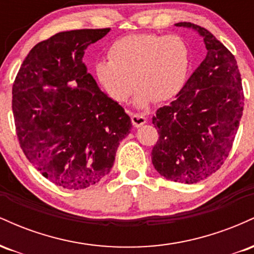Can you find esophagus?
<instances>
[{
	"label": "esophagus",
	"instance_id": "34e87169",
	"mask_svg": "<svg viewBox=\"0 0 254 254\" xmlns=\"http://www.w3.org/2000/svg\"><path fill=\"white\" fill-rule=\"evenodd\" d=\"M131 122H132L133 127H142V125L145 124V122H147V118L144 117V116L142 115H138V113H136V115H131Z\"/></svg>",
	"mask_w": 254,
	"mask_h": 254
}]
</instances>
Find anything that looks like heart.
<instances>
[{
    "label": "heart",
    "instance_id": "obj_1",
    "mask_svg": "<svg viewBox=\"0 0 254 254\" xmlns=\"http://www.w3.org/2000/svg\"><path fill=\"white\" fill-rule=\"evenodd\" d=\"M191 64L190 46L182 37L130 34L111 45L109 62H99L95 75L117 103H125L135 87L133 103L144 109L153 100L161 103L177 97L185 87Z\"/></svg>",
    "mask_w": 254,
    "mask_h": 254
}]
</instances>
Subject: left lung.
Masks as SVG:
<instances>
[{"instance_id": "8db88e82", "label": "left lung", "mask_w": 254, "mask_h": 254, "mask_svg": "<svg viewBox=\"0 0 254 254\" xmlns=\"http://www.w3.org/2000/svg\"><path fill=\"white\" fill-rule=\"evenodd\" d=\"M176 26L196 30L208 54L176 100L153 117L159 139L151 161L166 179L194 184L228 157L243 116L244 90L237 60L220 40L191 22Z\"/></svg>"}]
</instances>
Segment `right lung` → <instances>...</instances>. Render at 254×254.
I'll return each instance as SVG.
<instances>
[{"label":"right lung","instance_id":"1","mask_svg":"<svg viewBox=\"0 0 254 254\" xmlns=\"http://www.w3.org/2000/svg\"><path fill=\"white\" fill-rule=\"evenodd\" d=\"M110 30L60 32L38 43L13 83L20 147L40 174L69 190L103 179L131 129L123 107L101 92L82 61Z\"/></svg>","mask_w":254,"mask_h":254}]
</instances>
